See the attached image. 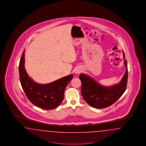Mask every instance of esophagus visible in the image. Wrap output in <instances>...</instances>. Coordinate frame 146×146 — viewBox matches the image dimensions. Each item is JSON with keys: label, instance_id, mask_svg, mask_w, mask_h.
I'll return each instance as SVG.
<instances>
[{"label": "esophagus", "instance_id": "34e87169", "mask_svg": "<svg viewBox=\"0 0 146 146\" xmlns=\"http://www.w3.org/2000/svg\"><path fill=\"white\" fill-rule=\"evenodd\" d=\"M81 72H82V70L80 68H76V70H75V73H76V74H79Z\"/></svg>", "mask_w": 146, "mask_h": 146}]
</instances>
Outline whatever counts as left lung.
<instances>
[{
  "instance_id": "8db88e82",
  "label": "left lung",
  "mask_w": 146,
  "mask_h": 146,
  "mask_svg": "<svg viewBox=\"0 0 146 146\" xmlns=\"http://www.w3.org/2000/svg\"><path fill=\"white\" fill-rule=\"evenodd\" d=\"M123 58L125 54L123 51ZM126 70L119 83L110 86L100 84L90 76L82 73L79 78L82 82V94L85 101L91 106L102 109L115 103L125 92L128 79V67L126 60H124Z\"/></svg>"
}]
</instances>
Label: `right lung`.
I'll list each match as a JSON object with an SVG mask.
<instances>
[{
	"label": "right lung",
	"mask_w": 146,
	"mask_h": 146,
	"mask_svg": "<svg viewBox=\"0 0 146 146\" xmlns=\"http://www.w3.org/2000/svg\"><path fill=\"white\" fill-rule=\"evenodd\" d=\"M25 50L19 65L20 82L27 98L35 106L43 109L52 110L57 108L64 99L65 88L73 77L72 74L54 82L41 84L34 81L24 67Z\"/></svg>",
	"instance_id": "add662e5"
}]
</instances>
